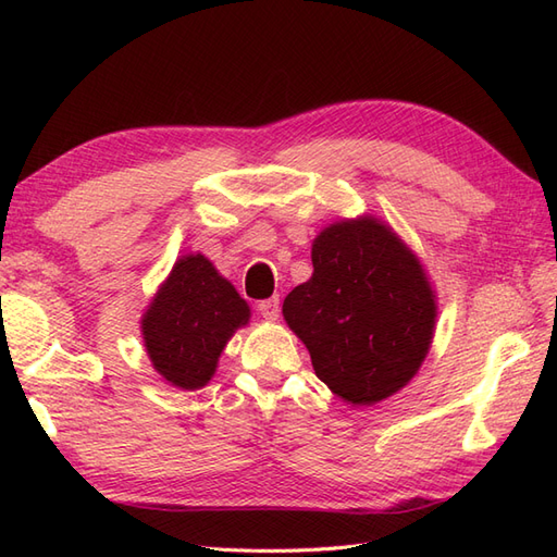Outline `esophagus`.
<instances>
[{"label": "esophagus", "mask_w": 557, "mask_h": 557, "mask_svg": "<svg viewBox=\"0 0 557 557\" xmlns=\"http://www.w3.org/2000/svg\"><path fill=\"white\" fill-rule=\"evenodd\" d=\"M258 311H260V315H262L264 320H276V318H278V311H281V307H278V297L262 299L260 305H258Z\"/></svg>", "instance_id": "34e87169"}]
</instances>
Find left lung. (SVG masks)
<instances>
[{"instance_id":"1","label":"left lung","mask_w":557,"mask_h":557,"mask_svg":"<svg viewBox=\"0 0 557 557\" xmlns=\"http://www.w3.org/2000/svg\"><path fill=\"white\" fill-rule=\"evenodd\" d=\"M313 274L285 297L283 318L311 352L315 376L352 407L395 395L423 364L436 305L425 269L372 215L313 239Z\"/></svg>"}]
</instances>
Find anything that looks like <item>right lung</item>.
Segmentation results:
<instances>
[{
    "label": "right lung",
    "instance_id": "right-lung-1",
    "mask_svg": "<svg viewBox=\"0 0 557 557\" xmlns=\"http://www.w3.org/2000/svg\"><path fill=\"white\" fill-rule=\"evenodd\" d=\"M250 318L246 299L197 252L176 260L141 318L156 372L183 391L205 387L230 336Z\"/></svg>",
    "mask_w": 557,
    "mask_h": 557
}]
</instances>
